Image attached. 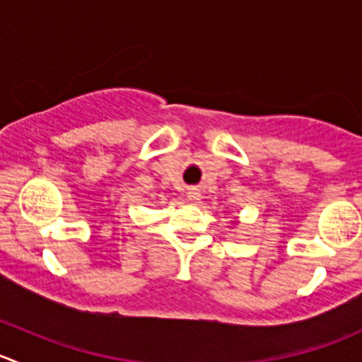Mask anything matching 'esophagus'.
<instances>
[{
  "instance_id": "34e87169",
  "label": "esophagus",
  "mask_w": 362,
  "mask_h": 362,
  "mask_svg": "<svg viewBox=\"0 0 362 362\" xmlns=\"http://www.w3.org/2000/svg\"><path fill=\"white\" fill-rule=\"evenodd\" d=\"M187 198L191 203H199V199H202V194H199V191H196V189H191V191L187 192Z\"/></svg>"
}]
</instances>
